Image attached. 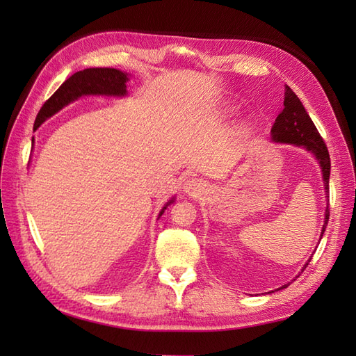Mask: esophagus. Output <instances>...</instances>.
<instances>
[{
    "label": "esophagus",
    "instance_id": "1",
    "mask_svg": "<svg viewBox=\"0 0 356 356\" xmlns=\"http://www.w3.org/2000/svg\"><path fill=\"white\" fill-rule=\"evenodd\" d=\"M203 191V184L199 179H190L184 184V193L188 196H200Z\"/></svg>",
    "mask_w": 356,
    "mask_h": 356
}]
</instances>
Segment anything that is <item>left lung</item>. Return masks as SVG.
<instances>
[{"mask_svg":"<svg viewBox=\"0 0 356 356\" xmlns=\"http://www.w3.org/2000/svg\"><path fill=\"white\" fill-rule=\"evenodd\" d=\"M270 135H272L273 143L301 147V148H305L306 152L315 156V159L318 160V163L321 166L322 181H324V188H325V197L328 199L330 197L328 196V182H330L331 161H330L327 145L324 141H322L316 126L314 124V122H312V118L309 117L307 111L305 110L303 104H301V101L298 99V96L293 90H291V88H288V86L285 88L284 110L276 117L275 124L272 126ZM328 218H330V209H328V203H327L324 225H322L319 239H322V236H324L325 227L328 224ZM312 255H310V258H312ZM310 258L303 266V268H301V272H303L307 267ZM298 276H296V277H298ZM289 284H285L284 286L277 288V289H284ZM270 293H273V291H270Z\"/></svg>","mask_w":356,"mask_h":356,"instance_id":"8db88e82","label":"left lung"}]
</instances>
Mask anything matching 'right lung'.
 <instances>
[{"label": "right lung", "instance_id": "add662e5", "mask_svg": "<svg viewBox=\"0 0 356 356\" xmlns=\"http://www.w3.org/2000/svg\"><path fill=\"white\" fill-rule=\"evenodd\" d=\"M127 81L129 74L115 68H88L75 72L68 80H65V83H62L60 88L41 106L34 127L38 129L47 118L55 115L63 106L77 101L81 96H114V98H123V96L127 95ZM174 202L175 197H170V200L165 203V207L159 212V218L163 215L169 204Z\"/></svg>", "mask_w": 356, "mask_h": 356}]
</instances>
